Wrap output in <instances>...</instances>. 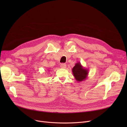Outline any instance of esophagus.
Returning a JSON list of instances; mask_svg holds the SVG:
<instances>
[{
  "instance_id": "34e87169",
  "label": "esophagus",
  "mask_w": 127,
  "mask_h": 127,
  "mask_svg": "<svg viewBox=\"0 0 127 127\" xmlns=\"http://www.w3.org/2000/svg\"><path fill=\"white\" fill-rule=\"evenodd\" d=\"M66 67H67V66H66V64H60V67H61V68L65 69V68H66Z\"/></svg>"
}]
</instances>
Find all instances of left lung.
I'll list each match as a JSON object with an SVG mask.
<instances>
[{
    "instance_id": "8db88e82",
    "label": "left lung",
    "mask_w": 127,
    "mask_h": 127,
    "mask_svg": "<svg viewBox=\"0 0 127 127\" xmlns=\"http://www.w3.org/2000/svg\"><path fill=\"white\" fill-rule=\"evenodd\" d=\"M72 74L77 82H81L87 79L88 70L83 67L79 62L76 63L72 69Z\"/></svg>"
}]
</instances>
